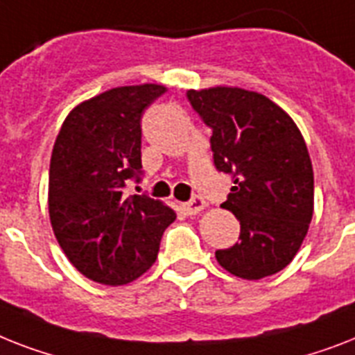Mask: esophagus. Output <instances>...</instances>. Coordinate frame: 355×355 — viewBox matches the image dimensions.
I'll return each instance as SVG.
<instances>
[{
    "mask_svg": "<svg viewBox=\"0 0 355 355\" xmlns=\"http://www.w3.org/2000/svg\"><path fill=\"white\" fill-rule=\"evenodd\" d=\"M204 207H206V200L202 197H198V195H195L189 202L182 204V209L187 215H197V213L202 211Z\"/></svg>",
    "mask_w": 355,
    "mask_h": 355,
    "instance_id": "obj_1",
    "label": "esophagus"
}]
</instances>
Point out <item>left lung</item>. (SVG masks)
<instances>
[{
  "instance_id": "left-lung-1",
  "label": "left lung",
  "mask_w": 355,
  "mask_h": 355,
  "mask_svg": "<svg viewBox=\"0 0 355 355\" xmlns=\"http://www.w3.org/2000/svg\"><path fill=\"white\" fill-rule=\"evenodd\" d=\"M213 135V164L233 178L223 207L241 223L239 243L217 250L218 264L257 281L286 268L313 215V169L295 122L264 94L239 87L187 91Z\"/></svg>"
}]
</instances>
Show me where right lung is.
I'll list each match as a JSON object with an SVG mask.
<instances>
[{
  "instance_id": "obj_1",
  "label": "right lung",
  "mask_w": 355,
  "mask_h": 355,
  "mask_svg": "<svg viewBox=\"0 0 355 355\" xmlns=\"http://www.w3.org/2000/svg\"><path fill=\"white\" fill-rule=\"evenodd\" d=\"M166 87H116L65 118L49 169V215L63 253L102 284H128L157 261L164 230L177 218L148 195L125 197L142 175V114Z\"/></svg>"
}]
</instances>
